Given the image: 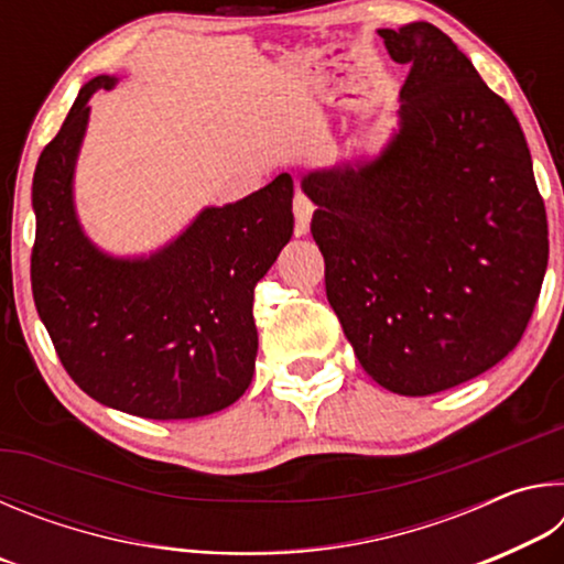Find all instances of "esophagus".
Returning a JSON list of instances; mask_svg holds the SVG:
<instances>
[{
    "label": "esophagus",
    "mask_w": 564,
    "mask_h": 564,
    "mask_svg": "<svg viewBox=\"0 0 564 564\" xmlns=\"http://www.w3.org/2000/svg\"><path fill=\"white\" fill-rule=\"evenodd\" d=\"M313 206L308 196L295 194L293 198V214H295V236H305L311 231V218H313Z\"/></svg>",
    "instance_id": "obj_1"
}]
</instances>
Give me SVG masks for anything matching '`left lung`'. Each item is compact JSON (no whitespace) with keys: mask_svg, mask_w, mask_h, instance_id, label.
Instances as JSON below:
<instances>
[{"mask_svg":"<svg viewBox=\"0 0 564 564\" xmlns=\"http://www.w3.org/2000/svg\"><path fill=\"white\" fill-rule=\"evenodd\" d=\"M410 64L398 127L358 166L311 171L326 295L366 373L398 395L477 378L518 346L547 271V216L518 119L451 36L378 30Z\"/></svg>","mask_w":564,"mask_h":564,"instance_id":"left-lung-1","label":"left lung"}]
</instances>
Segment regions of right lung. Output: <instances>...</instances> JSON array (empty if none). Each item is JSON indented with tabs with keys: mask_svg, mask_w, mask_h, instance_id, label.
Returning a JSON list of instances; mask_svg holds the SVG:
<instances>
[{
	"mask_svg": "<svg viewBox=\"0 0 564 564\" xmlns=\"http://www.w3.org/2000/svg\"><path fill=\"white\" fill-rule=\"evenodd\" d=\"M117 82L84 84L36 164L34 303L66 373L97 403L151 420L204 417L251 386L253 289L293 236V178L202 208L147 256L107 253L84 234L74 174L89 99Z\"/></svg>",
	"mask_w": 564,
	"mask_h": 564,
	"instance_id": "1",
	"label": "right lung"
}]
</instances>
